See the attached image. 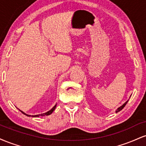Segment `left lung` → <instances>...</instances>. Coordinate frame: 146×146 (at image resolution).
<instances>
[{
	"label": "left lung",
	"mask_w": 146,
	"mask_h": 146,
	"mask_svg": "<svg viewBox=\"0 0 146 146\" xmlns=\"http://www.w3.org/2000/svg\"><path fill=\"white\" fill-rule=\"evenodd\" d=\"M128 101H126V102H125V103L124 104H123V105H122V106H120V107H119V108H117V109L116 110H115V113H118V112H119L120 111V110H121L122 109H123V108H124V107H125V105H126V104L127 103H128Z\"/></svg>",
	"instance_id": "obj_1"
}]
</instances>
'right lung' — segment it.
<instances>
[{"mask_svg":"<svg viewBox=\"0 0 146 146\" xmlns=\"http://www.w3.org/2000/svg\"><path fill=\"white\" fill-rule=\"evenodd\" d=\"M56 105H57V104H56V105L54 106L53 107V108H51V110H48V112H46V113H42V114H39V115H27V114H26V113H24V112H23V111H22V110H21L22 113H23V114H24V115H26V116H27V117H40V116H44V115H51V113H53V110H54L55 109H56Z\"/></svg>","mask_w":146,"mask_h":146,"instance_id":"obj_1","label":"right lung"}]
</instances>
